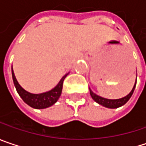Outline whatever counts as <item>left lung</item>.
<instances>
[{
  "label": "left lung",
  "mask_w": 146,
  "mask_h": 146,
  "mask_svg": "<svg viewBox=\"0 0 146 146\" xmlns=\"http://www.w3.org/2000/svg\"><path fill=\"white\" fill-rule=\"evenodd\" d=\"M135 86H136V81L134 85V87L132 89V90L130 91V93L123 97V98H120V99H116V100H110V99H106V98H103L101 96H97L96 94L93 93V91L90 89V94L92 97V99L94 100L96 102H97L98 104L105 106V107H107V108H110V109H115V108H118V107H120L122 106H124L129 100L131 97V96L133 95V92L135 90Z\"/></svg>",
  "instance_id": "left-lung-1"
}]
</instances>
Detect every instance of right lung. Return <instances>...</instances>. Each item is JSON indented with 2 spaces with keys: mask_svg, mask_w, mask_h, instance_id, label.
I'll list each match as a JSON object with an SVG mask.
<instances>
[{
  "mask_svg": "<svg viewBox=\"0 0 146 146\" xmlns=\"http://www.w3.org/2000/svg\"><path fill=\"white\" fill-rule=\"evenodd\" d=\"M11 73H12L13 82H14L16 91L18 92L19 96L28 106H30L31 107L35 108V109H45V108L53 106L57 101L61 95L62 87H63V81L68 75V73L66 74L60 80L57 86L52 90L45 92V93H41V94H31V93L26 91V90H24L19 85L12 68H11Z\"/></svg>",
  "mask_w": 146,
  "mask_h": 146,
  "instance_id": "add662e5",
  "label": "right lung"
}]
</instances>
